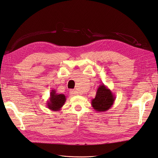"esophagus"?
Here are the masks:
<instances>
[{
  "mask_svg": "<svg viewBox=\"0 0 158 158\" xmlns=\"http://www.w3.org/2000/svg\"><path fill=\"white\" fill-rule=\"evenodd\" d=\"M70 94L71 95L74 96V95L77 94V93H76V91L75 90H74V89H70Z\"/></svg>",
  "mask_w": 158,
  "mask_h": 158,
  "instance_id": "obj_1",
  "label": "esophagus"
}]
</instances>
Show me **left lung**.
Wrapping results in <instances>:
<instances>
[{"label":"left lung","instance_id":"8db88e82","mask_svg":"<svg viewBox=\"0 0 158 158\" xmlns=\"http://www.w3.org/2000/svg\"><path fill=\"white\" fill-rule=\"evenodd\" d=\"M114 100L115 96L103 83L98 87L95 98L91 100V105L95 111L104 112L112 106Z\"/></svg>","mask_w":158,"mask_h":158}]
</instances>
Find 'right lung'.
Instances as JSON below:
<instances>
[{"label": "right lung", "instance_id": "1", "mask_svg": "<svg viewBox=\"0 0 158 158\" xmlns=\"http://www.w3.org/2000/svg\"><path fill=\"white\" fill-rule=\"evenodd\" d=\"M66 102V97L63 94H57L55 89H52L49 99L47 101V108L52 111H59Z\"/></svg>", "mask_w": 158, "mask_h": 158}]
</instances>
